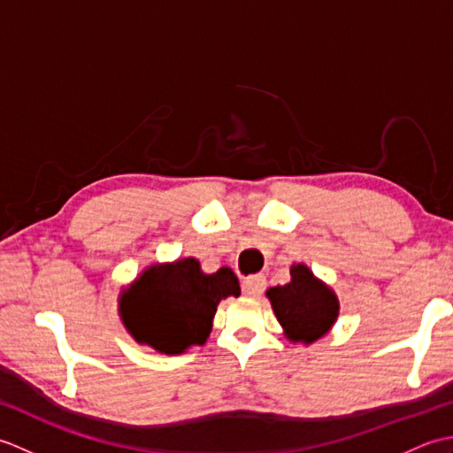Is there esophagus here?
<instances>
[{
    "label": "esophagus",
    "mask_w": 453,
    "mask_h": 453,
    "mask_svg": "<svg viewBox=\"0 0 453 453\" xmlns=\"http://www.w3.org/2000/svg\"><path fill=\"white\" fill-rule=\"evenodd\" d=\"M266 288V280L263 274H255L249 276L243 280V294L249 297H258L263 294V290Z\"/></svg>",
    "instance_id": "1"
}]
</instances>
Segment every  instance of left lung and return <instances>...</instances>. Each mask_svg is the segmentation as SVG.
Masks as SVG:
<instances>
[{
	"label": "left lung",
	"instance_id": "obj_1",
	"mask_svg": "<svg viewBox=\"0 0 453 453\" xmlns=\"http://www.w3.org/2000/svg\"><path fill=\"white\" fill-rule=\"evenodd\" d=\"M290 274L292 280L288 284L268 288L266 297L286 339L311 344L331 331L339 317V300L305 265H294Z\"/></svg>",
	"mask_w": 453,
	"mask_h": 453
}]
</instances>
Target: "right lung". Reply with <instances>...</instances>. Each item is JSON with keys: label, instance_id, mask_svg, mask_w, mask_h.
Returning a JSON list of instances; mask_svg holds the SVG:
<instances>
[{"label": "right lung", "instance_id": "right-lung-1", "mask_svg": "<svg viewBox=\"0 0 453 453\" xmlns=\"http://www.w3.org/2000/svg\"><path fill=\"white\" fill-rule=\"evenodd\" d=\"M232 268L202 273L196 258L151 265L120 294V317L134 341L161 354H182L202 346L211 331L218 303L239 296Z\"/></svg>", "mask_w": 453, "mask_h": 453}]
</instances>
